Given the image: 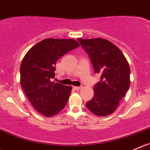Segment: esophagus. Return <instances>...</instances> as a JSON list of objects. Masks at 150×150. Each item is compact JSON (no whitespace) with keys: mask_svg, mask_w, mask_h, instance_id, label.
Returning <instances> with one entry per match:
<instances>
[{"mask_svg":"<svg viewBox=\"0 0 150 150\" xmlns=\"http://www.w3.org/2000/svg\"><path fill=\"white\" fill-rule=\"evenodd\" d=\"M73 88H75V90H81V89H82V86H73Z\"/></svg>","mask_w":150,"mask_h":150,"instance_id":"34e87169","label":"esophagus"}]
</instances>
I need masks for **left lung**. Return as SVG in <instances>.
<instances>
[{
  "instance_id": "obj_1",
  "label": "left lung",
  "mask_w": 150,
  "mask_h": 150,
  "mask_svg": "<svg viewBox=\"0 0 150 150\" xmlns=\"http://www.w3.org/2000/svg\"><path fill=\"white\" fill-rule=\"evenodd\" d=\"M88 54L94 73L100 81L94 88V97L86 103L90 111L99 117L114 113L130 84V69L122 52L105 39H78Z\"/></svg>"
}]
</instances>
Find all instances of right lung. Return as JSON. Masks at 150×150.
Returning a JSON list of instances; mask_svg holds the SVG:
<instances>
[{"mask_svg":"<svg viewBox=\"0 0 150 150\" xmlns=\"http://www.w3.org/2000/svg\"><path fill=\"white\" fill-rule=\"evenodd\" d=\"M80 46L72 39H45L27 52L20 65V84L33 107L50 117L66 106L72 86L52 81L56 62Z\"/></svg>","mask_w":150,"mask_h":150,"instance_id":"add662e5","label":"right lung"}]
</instances>
